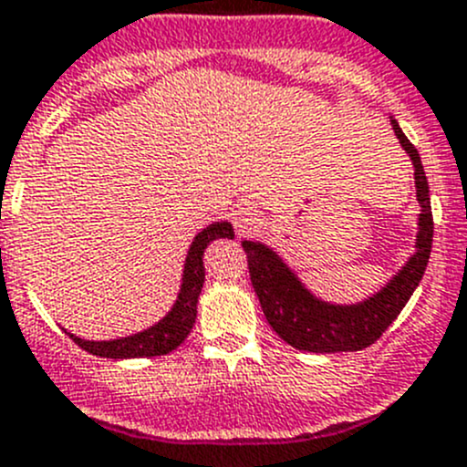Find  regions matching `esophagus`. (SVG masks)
<instances>
[{
	"label": "esophagus",
	"mask_w": 467,
	"mask_h": 467,
	"mask_svg": "<svg viewBox=\"0 0 467 467\" xmlns=\"http://www.w3.org/2000/svg\"><path fill=\"white\" fill-rule=\"evenodd\" d=\"M264 213L254 206H238L236 211L231 213V222L236 229L238 236H252L256 231L264 229Z\"/></svg>",
	"instance_id": "esophagus-1"
}]
</instances>
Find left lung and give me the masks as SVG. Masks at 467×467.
<instances>
[{"mask_svg": "<svg viewBox=\"0 0 467 467\" xmlns=\"http://www.w3.org/2000/svg\"><path fill=\"white\" fill-rule=\"evenodd\" d=\"M399 141L415 164V188L420 202V231H417V252L408 264L394 275L388 286L374 297L359 305H330L314 297L288 265L261 243L243 241L247 252L252 286L259 297L265 321L286 344L309 353H348L362 350L380 339L394 318L401 314L429 264L431 243H433V213H431L429 183L420 153L392 121Z\"/></svg>", "mask_w": 467, "mask_h": 467, "instance_id": "8db88e82", "label": "left lung"}]
</instances>
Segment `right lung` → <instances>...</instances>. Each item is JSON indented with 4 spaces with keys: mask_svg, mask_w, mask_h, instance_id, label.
<instances>
[{
    "mask_svg": "<svg viewBox=\"0 0 467 467\" xmlns=\"http://www.w3.org/2000/svg\"><path fill=\"white\" fill-rule=\"evenodd\" d=\"M215 238H234V226L229 222H215V224L206 226L194 238V243L190 245L188 259H185L183 284H181L179 300L171 307V312L162 321L155 323L153 327H149L144 332H137L132 337H123V339L112 341H87L68 332L70 339L79 348L87 350V353L98 355V358L114 359L155 358V355H167L174 348H179L185 341V337L190 335V330H192L194 318H197V300L203 288V273H206L203 270V250Z\"/></svg>",
    "mask_w": 467,
    "mask_h": 467,
    "instance_id": "1",
    "label": "right lung"
}]
</instances>
